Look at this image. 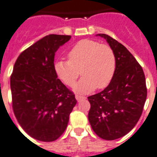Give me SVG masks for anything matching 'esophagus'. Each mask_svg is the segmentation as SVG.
<instances>
[{"mask_svg": "<svg viewBox=\"0 0 157 157\" xmlns=\"http://www.w3.org/2000/svg\"><path fill=\"white\" fill-rule=\"evenodd\" d=\"M76 99L78 101H80V100H82L85 99V97L84 96H82V95H81V94H76Z\"/></svg>", "mask_w": 157, "mask_h": 157, "instance_id": "34e87169", "label": "esophagus"}]
</instances>
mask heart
Segmentation results:
<instances>
[{
    "label": "heart",
    "mask_w": 157,
    "mask_h": 157,
    "mask_svg": "<svg viewBox=\"0 0 157 157\" xmlns=\"http://www.w3.org/2000/svg\"><path fill=\"white\" fill-rule=\"evenodd\" d=\"M69 60H57L54 70L57 77L73 86L81 72L83 77L76 86L80 92L91 91L108 86L115 74L117 61L113 50L107 44L92 39H82L68 52Z\"/></svg>",
    "instance_id": "obj_1"
}]
</instances>
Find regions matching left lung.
I'll return each instance as SVG.
<instances>
[{
  "mask_svg": "<svg viewBox=\"0 0 157 157\" xmlns=\"http://www.w3.org/2000/svg\"><path fill=\"white\" fill-rule=\"evenodd\" d=\"M117 61L115 74L109 85L88 97V118L92 129L102 139L115 140L134 128L142 115L147 89L144 71L131 52L105 33Z\"/></svg>",
  "mask_w": 157,
  "mask_h": 157,
  "instance_id": "obj_1",
  "label": "left lung"
}]
</instances>
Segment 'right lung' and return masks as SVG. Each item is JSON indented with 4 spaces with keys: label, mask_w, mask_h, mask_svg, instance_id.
<instances>
[{
    "label": "right lung",
    "mask_w": 157,
    "mask_h": 157,
    "mask_svg": "<svg viewBox=\"0 0 157 157\" xmlns=\"http://www.w3.org/2000/svg\"><path fill=\"white\" fill-rule=\"evenodd\" d=\"M70 35L49 34L23 51L10 76L12 108L26 133L42 142L57 140L67 128L75 94L57 78L55 52Z\"/></svg>",
    "instance_id": "right-lung-1"
}]
</instances>
